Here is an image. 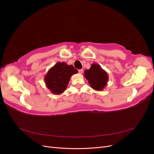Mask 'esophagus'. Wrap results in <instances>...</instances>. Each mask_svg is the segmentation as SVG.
Wrapping results in <instances>:
<instances>
[{
    "label": "esophagus",
    "mask_w": 154,
    "mask_h": 154,
    "mask_svg": "<svg viewBox=\"0 0 154 154\" xmlns=\"http://www.w3.org/2000/svg\"><path fill=\"white\" fill-rule=\"evenodd\" d=\"M83 69L78 70V72H79V73H80V74H82V73H83Z\"/></svg>",
    "instance_id": "esophagus-1"
}]
</instances>
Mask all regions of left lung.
Segmentation results:
<instances>
[{"label": "left lung", "mask_w": 154, "mask_h": 154, "mask_svg": "<svg viewBox=\"0 0 154 154\" xmlns=\"http://www.w3.org/2000/svg\"><path fill=\"white\" fill-rule=\"evenodd\" d=\"M84 76L93 89L97 91L103 90L109 80L108 74L97 63H92L89 69L85 70Z\"/></svg>", "instance_id": "obj_1"}]
</instances>
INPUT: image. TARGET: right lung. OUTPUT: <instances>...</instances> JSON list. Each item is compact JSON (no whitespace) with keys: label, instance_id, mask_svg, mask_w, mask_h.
<instances>
[{"label":"right lung","instance_id":"1","mask_svg":"<svg viewBox=\"0 0 154 154\" xmlns=\"http://www.w3.org/2000/svg\"><path fill=\"white\" fill-rule=\"evenodd\" d=\"M78 70L66 62H58L51 67L44 76L45 85L53 94H61L67 87L72 75Z\"/></svg>","mask_w":154,"mask_h":154}]
</instances>
